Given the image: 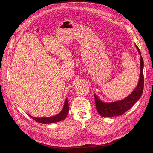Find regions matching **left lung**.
Segmentation results:
<instances>
[{"label": "left lung", "mask_w": 153, "mask_h": 153, "mask_svg": "<svg viewBox=\"0 0 153 153\" xmlns=\"http://www.w3.org/2000/svg\"><path fill=\"white\" fill-rule=\"evenodd\" d=\"M135 46L140 56V77L136 88L126 98L110 103L103 102L94 94L97 111L102 117H114L123 114L137 102L142 94L144 85L143 60L139 48L136 45Z\"/></svg>", "instance_id": "left-lung-1"}]
</instances>
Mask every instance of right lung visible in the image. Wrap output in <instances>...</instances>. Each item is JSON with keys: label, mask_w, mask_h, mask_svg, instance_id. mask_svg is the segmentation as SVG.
I'll use <instances>...</instances> for the list:
<instances>
[{"label": "right lung", "mask_w": 153, "mask_h": 153, "mask_svg": "<svg viewBox=\"0 0 153 153\" xmlns=\"http://www.w3.org/2000/svg\"><path fill=\"white\" fill-rule=\"evenodd\" d=\"M69 111V106L67 100V98L65 99L63 107L62 108V111L57 115L52 116V117H35L33 116H30L33 120H36V122L40 123H44V124H48V123H51L54 122H60L63 119L66 118L68 113Z\"/></svg>", "instance_id": "add662e5"}]
</instances>
